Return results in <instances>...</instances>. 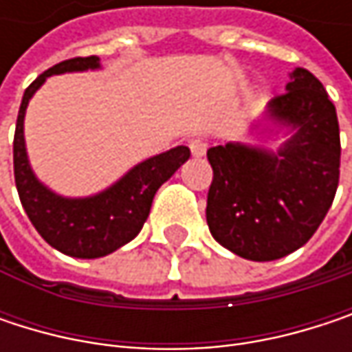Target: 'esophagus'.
Masks as SVG:
<instances>
[{
	"mask_svg": "<svg viewBox=\"0 0 352 352\" xmlns=\"http://www.w3.org/2000/svg\"><path fill=\"white\" fill-rule=\"evenodd\" d=\"M189 151H191L193 157H204L206 151H208V142L201 140V138H191L189 140Z\"/></svg>",
	"mask_w": 352,
	"mask_h": 352,
	"instance_id": "obj_1",
	"label": "esophagus"
}]
</instances>
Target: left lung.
Segmentation results:
<instances>
[{"instance_id": "obj_1", "label": "left lung", "mask_w": 352, "mask_h": 352, "mask_svg": "<svg viewBox=\"0 0 352 352\" xmlns=\"http://www.w3.org/2000/svg\"><path fill=\"white\" fill-rule=\"evenodd\" d=\"M281 133L277 151L246 142L208 151L214 169L206 208L210 232L248 261H275L306 245L338 187L336 109L308 69L289 73L285 94L267 104L263 120L248 132L256 138Z\"/></svg>"}]
</instances>
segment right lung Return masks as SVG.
<instances>
[{"label": "right lung", "instance_id": "add662e5", "mask_svg": "<svg viewBox=\"0 0 352 352\" xmlns=\"http://www.w3.org/2000/svg\"><path fill=\"white\" fill-rule=\"evenodd\" d=\"M98 69H102L100 56H79L44 71L24 91L14 136V177L24 212L48 245L75 258H100L130 243L142 230L157 189L189 159L187 146H175L140 161L104 191L85 197H67L46 187L36 177L26 151L28 104L48 77Z\"/></svg>", "mask_w": 352, "mask_h": 352}]
</instances>
